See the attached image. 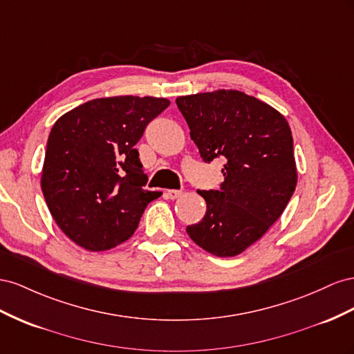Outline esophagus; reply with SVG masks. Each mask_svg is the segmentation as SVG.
Wrapping results in <instances>:
<instances>
[{"label": "esophagus", "instance_id": "esophagus-1", "mask_svg": "<svg viewBox=\"0 0 354 354\" xmlns=\"http://www.w3.org/2000/svg\"><path fill=\"white\" fill-rule=\"evenodd\" d=\"M184 194V191L183 189H167L166 193H165V196H166V198H170V200H175V198H179L180 196Z\"/></svg>", "mask_w": 354, "mask_h": 354}]
</instances>
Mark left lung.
<instances>
[{
  "instance_id": "8db88e82",
  "label": "left lung",
  "mask_w": 354,
  "mask_h": 354,
  "mask_svg": "<svg viewBox=\"0 0 354 354\" xmlns=\"http://www.w3.org/2000/svg\"><path fill=\"white\" fill-rule=\"evenodd\" d=\"M176 105L203 160H225L221 189L197 191L206 215L187 233L212 255H240L280 218L295 191L290 127L277 109L233 88L179 96Z\"/></svg>"
}]
</instances>
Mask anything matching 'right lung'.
<instances>
[{
    "mask_svg": "<svg viewBox=\"0 0 354 354\" xmlns=\"http://www.w3.org/2000/svg\"><path fill=\"white\" fill-rule=\"evenodd\" d=\"M166 97L111 96L88 100L56 120L48 135L41 189L57 227L90 252L132 237L158 191L147 175L136 142Z\"/></svg>",
    "mask_w": 354,
    "mask_h": 354,
    "instance_id": "obj_1",
    "label": "right lung"
}]
</instances>
